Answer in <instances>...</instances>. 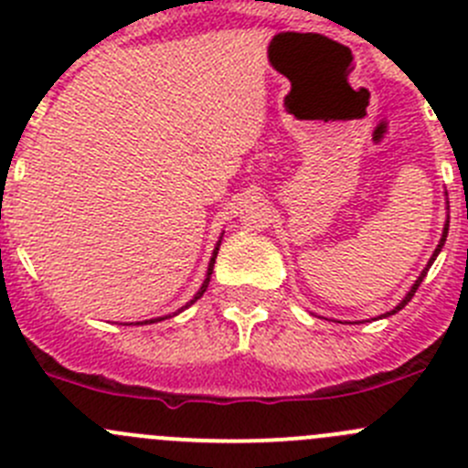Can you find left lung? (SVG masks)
<instances>
[{
	"instance_id": "8db88e82",
	"label": "left lung",
	"mask_w": 468,
	"mask_h": 468,
	"mask_svg": "<svg viewBox=\"0 0 468 468\" xmlns=\"http://www.w3.org/2000/svg\"><path fill=\"white\" fill-rule=\"evenodd\" d=\"M446 237H448V220H446V227H443V234H441V241H439V246H437V250H434V255H431V260H430V261H427V266H425V271H422V273H420V275H418V280H416V282H413V287H411V289H409V293H407V296H404V298H402V303H399V305H395V310H390V313H386V314H384V317H390V314H395V313H399V310H402V308H404V305H407V303H409V301H411V298H413V293H416V289H418V287H420V282H422V278H425V275H427V271H430V266H431V261H434V260H437V255H439V252H441V248H443V243H446Z\"/></svg>"
}]
</instances>
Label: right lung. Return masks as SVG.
Wrapping results in <instances>:
<instances>
[{"instance_id":"1","label":"right lung","mask_w":468,"mask_h":468,"mask_svg":"<svg viewBox=\"0 0 468 468\" xmlns=\"http://www.w3.org/2000/svg\"><path fill=\"white\" fill-rule=\"evenodd\" d=\"M222 239V237H220ZM218 248H220V241H218L216 243V250H213V257H211V261H208V271H207V278H204V282H202V287H199V292L197 293H195V296H193V301H190V303L188 305H193L195 303V301H197V298H202V293L204 292H207V287H208V280H211V273H213V264H216V257H218ZM188 305H186V308H188ZM181 310H184V308H181ZM160 319H165V317H160ZM160 319H151V322L149 324H154V322H160ZM146 324V322H144Z\"/></svg>"}]
</instances>
